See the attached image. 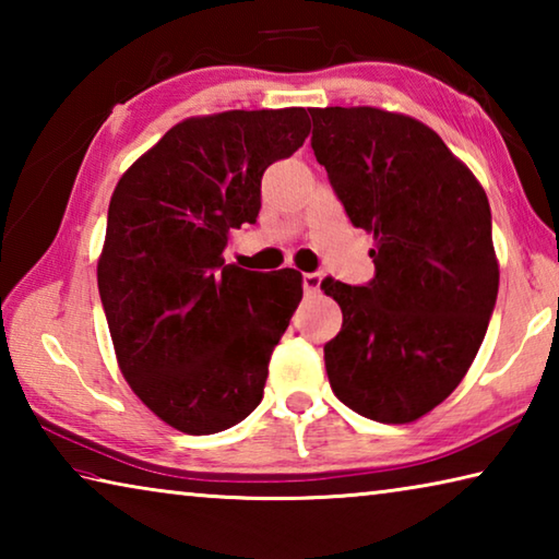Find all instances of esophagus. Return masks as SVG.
Returning <instances> with one entry per match:
<instances>
[{
  "label": "esophagus",
  "mask_w": 559,
  "mask_h": 559,
  "mask_svg": "<svg viewBox=\"0 0 559 559\" xmlns=\"http://www.w3.org/2000/svg\"><path fill=\"white\" fill-rule=\"evenodd\" d=\"M320 283H323L320 273H302V288H306V293H318Z\"/></svg>",
  "instance_id": "esophagus-1"
}]
</instances>
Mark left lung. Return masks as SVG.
I'll list each match as a JSON object with an SVG mask.
<instances>
[{
  "instance_id": "obj_1",
  "label": "left lung",
  "mask_w": 559,
  "mask_h": 559,
  "mask_svg": "<svg viewBox=\"0 0 559 559\" xmlns=\"http://www.w3.org/2000/svg\"><path fill=\"white\" fill-rule=\"evenodd\" d=\"M316 159L349 222L374 236V278L320 288L343 310L325 345L349 409L409 424L466 377L498 298L490 206L471 169L424 122L380 108H308Z\"/></svg>"
}]
</instances>
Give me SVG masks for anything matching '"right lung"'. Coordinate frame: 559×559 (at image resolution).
I'll use <instances>...</instances> for the list:
<instances>
[{"mask_svg": "<svg viewBox=\"0 0 559 559\" xmlns=\"http://www.w3.org/2000/svg\"><path fill=\"white\" fill-rule=\"evenodd\" d=\"M308 132L306 108L189 118L110 197L98 290L112 347L130 390L177 431H224L263 400L302 278L224 263V249L257 224L266 167Z\"/></svg>", "mask_w": 559, "mask_h": 559, "instance_id": "right-lung-1", "label": "right lung"}]
</instances>
